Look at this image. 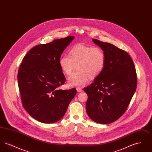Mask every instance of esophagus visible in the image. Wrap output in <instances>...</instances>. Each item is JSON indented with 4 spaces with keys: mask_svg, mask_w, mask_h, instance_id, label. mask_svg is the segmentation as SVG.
Wrapping results in <instances>:
<instances>
[{
    "mask_svg": "<svg viewBox=\"0 0 152 152\" xmlns=\"http://www.w3.org/2000/svg\"><path fill=\"white\" fill-rule=\"evenodd\" d=\"M76 90H77V92H81V91H82V89L81 88H79V87H77V88H76Z\"/></svg>",
    "mask_w": 152,
    "mask_h": 152,
    "instance_id": "34e87169",
    "label": "esophagus"
}]
</instances>
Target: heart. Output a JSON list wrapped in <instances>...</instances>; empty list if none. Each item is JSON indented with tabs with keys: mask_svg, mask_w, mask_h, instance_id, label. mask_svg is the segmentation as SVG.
I'll list each match as a JSON object with an SVG mask.
<instances>
[{
	"mask_svg": "<svg viewBox=\"0 0 152 152\" xmlns=\"http://www.w3.org/2000/svg\"><path fill=\"white\" fill-rule=\"evenodd\" d=\"M69 55L60 58L59 65L67 76L71 75L76 68L78 69L68 79L70 87L85 86L89 78L99 76L105 66V53L98 47L78 44L70 50Z\"/></svg>",
	"mask_w": 152,
	"mask_h": 152,
	"instance_id": "obj_1",
	"label": "heart"
}]
</instances>
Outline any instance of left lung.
<instances>
[{
	"label": "left lung",
	"mask_w": 152,
	"mask_h": 152,
	"mask_svg": "<svg viewBox=\"0 0 152 152\" xmlns=\"http://www.w3.org/2000/svg\"><path fill=\"white\" fill-rule=\"evenodd\" d=\"M105 56L101 74L84 89L88 100L86 111L90 118L99 124H109L125 112L137 87L133 61L127 52L108 43L93 39Z\"/></svg>",
	"instance_id": "left-lung-1"
}]
</instances>
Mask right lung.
Instances as JSON below:
<instances>
[{"instance_id":"obj_1","label":"right lung","mask_w":152,"mask_h":152,"mask_svg":"<svg viewBox=\"0 0 152 152\" xmlns=\"http://www.w3.org/2000/svg\"><path fill=\"white\" fill-rule=\"evenodd\" d=\"M74 38L68 36L36 45L22 60L18 82L23 105L39 122L51 124L59 121L76 94V88L57 89L65 81L59 59Z\"/></svg>"}]
</instances>
